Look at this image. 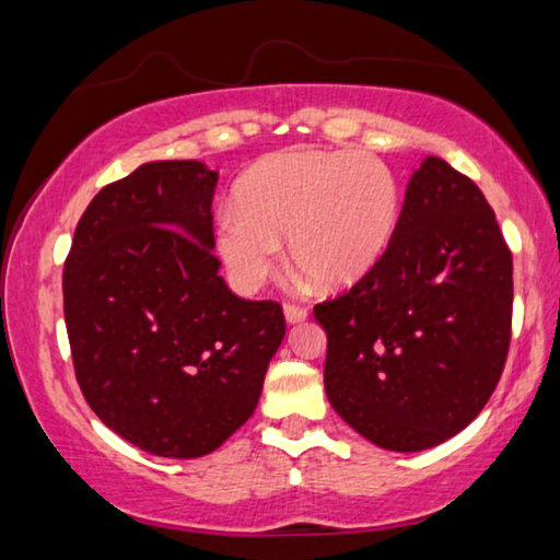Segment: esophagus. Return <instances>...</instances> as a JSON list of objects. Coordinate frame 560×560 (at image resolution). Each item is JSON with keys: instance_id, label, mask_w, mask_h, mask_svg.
Segmentation results:
<instances>
[{"instance_id": "esophagus-1", "label": "esophagus", "mask_w": 560, "mask_h": 560, "mask_svg": "<svg viewBox=\"0 0 560 560\" xmlns=\"http://www.w3.org/2000/svg\"><path fill=\"white\" fill-rule=\"evenodd\" d=\"M283 316H287L289 324H301V320H306L308 311L303 306H296V303H287V306H283Z\"/></svg>"}]
</instances>
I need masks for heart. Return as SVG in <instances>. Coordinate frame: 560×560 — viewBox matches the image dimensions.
<instances>
[{
	"label": "heart",
	"instance_id": "obj_1",
	"mask_svg": "<svg viewBox=\"0 0 560 560\" xmlns=\"http://www.w3.org/2000/svg\"><path fill=\"white\" fill-rule=\"evenodd\" d=\"M400 187L381 158L343 150H283L252 165L217 226V249L236 289L257 291L289 259L320 289L365 279L393 242Z\"/></svg>",
	"mask_w": 560,
	"mask_h": 560
}]
</instances>
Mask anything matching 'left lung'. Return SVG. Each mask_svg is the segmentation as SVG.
<instances>
[{"instance_id": "left-lung-1", "label": "left lung", "mask_w": 560, "mask_h": 560, "mask_svg": "<svg viewBox=\"0 0 560 560\" xmlns=\"http://www.w3.org/2000/svg\"><path fill=\"white\" fill-rule=\"evenodd\" d=\"M511 303L514 264L487 197L442 158H424L383 259L314 308L328 336V402L383 450L442 444L494 393Z\"/></svg>"}]
</instances>
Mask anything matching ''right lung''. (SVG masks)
Returning <instances> with one entry per match:
<instances>
[{"label":"right lung","mask_w":560,"mask_h":560,"mask_svg":"<svg viewBox=\"0 0 560 560\" xmlns=\"http://www.w3.org/2000/svg\"><path fill=\"white\" fill-rule=\"evenodd\" d=\"M214 170L158 160L93 197L63 264L75 381L122 440L158 457L214 452L249 420L287 320L234 296L214 257Z\"/></svg>","instance_id":"add662e5"}]
</instances>
